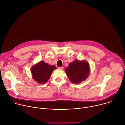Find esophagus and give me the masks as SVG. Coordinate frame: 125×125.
Masks as SVG:
<instances>
[{
  "mask_svg": "<svg viewBox=\"0 0 125 125\" xmlns=\"http://www.w3.org/2000/svg\"><path fill=\"white\" fill-rule=\"evenodd\" d=\"M58 69L60 70H63V67H58Z\"/></svg>",
  "mask_w": 125,
  "mask_h": 125,
  "instance_id": "34e87169",
  "label": "esophagus"
}]
</instances>
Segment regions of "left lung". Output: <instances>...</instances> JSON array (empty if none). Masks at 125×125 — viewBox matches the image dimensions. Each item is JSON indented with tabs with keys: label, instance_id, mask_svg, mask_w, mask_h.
Wrapping results in <instances>:
<instances>
[{
	"label": "left lung",
	"instance_id": "8db88e82",
	"mask_svg": "<svg viewBox=\"0 0 125 125\" xmlns=\"http://www.w3.org/2000/svg\"><path fill=\"white\" fill-rule=\"evenodd\" d=\"M65 71L71 82L79 84L87 78L90 71L89 63L87 61L75 60L69 63Z\"/></svg>",
	"mask_w": 125,
	"mask_h": 125
}]
</instances>
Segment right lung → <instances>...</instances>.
Masks as SVG:
<instances>
[{
	"instance_id": "add662e5",
	"label": "right lung",
	"mask_w": 125,
	"mask_h": 125,
	"mask_svg": "<svg viewBox=\"0 0 125 125\" xmlns=\"http://www.w3.org/2000/svg\"><path fill=\"white\" fill-rule=\"evenodd\" d=\"M56 69L54 65H49L41 61L31 67L32 78L39 84H45L50 77L53 71Z\"/></svg>"
}]
</instances>
